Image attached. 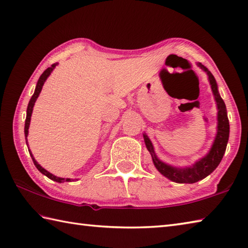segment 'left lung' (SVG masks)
Returning <instances> with one entry per match:
<instances>
[{
  "label": "left lung",
  "instance_id": "left-lung-1",
  "mask_svg": "<svg viewBox=\"0 0 248 248\" xmlns=\"http://www.w3.org/2000/svg\"><path fill=\"white\" fill-rule=\"evenodd\" d=\"M197 66L200 67L206 74V76H208V80L211 85L212 93L214 95V99L217 107L216 135L209 152L206 153L203 157L196 160L193 165L175 167L170 164H167L160 158H158V156L155 153L152 141L150 140L148 135L143 133L144 143L151 156H152V160L155 168L158 170V172L166 176L167 179L175 182V183L193 184L210 175L217 168V166L219 165L221 159H223V156L226 152L227 143H228L229 140V120L228 115H227L226 105L223 98L220 97L218 92V85L216 83L214 76L211 74L210 70L206 68L204 65H202L201 63H197Z\"/></svg>",
  "mask_w": 248,
  "mask_h": 248
}]
</instances>
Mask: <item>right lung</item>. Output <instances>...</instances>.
Instances as JSON below:
<instances>
[{"mask_svg": "<svg viewBox=\"0 0 248 248\" xmlns=\"http://www.w3.org/2000/svg\"><path fill=\"white\" fill-rule=\"evenodd\" d=\"M58 63H54L51 65V67H48L45 72L40 75V77L38 79L37 81V84H36V88H35V91H34V94L31 97V99H30L29 102V105H28V109H27V119H25V124H24V137H25V142H27V145H28V149H29V143H28V135H29V127H30V123H31V117H32V112H33V108H34V105H35V102H36V99L38 98V96L40 94V92H42V89L44 87V83L46 82V80L48 79V77L50 75H51V73L53 72V69L55 68V66H57ZM29 153L30 155H31V157L33 159V163L35 165V167L42 172L44 175H46L47 178H49L50 180H52L54 182H58V183H64V182H72L74 181L73 179H65V178H60V176H57L54 175L52 173H50L49 171H47L46 169H44L42 166H40L36 159L34 158V156L31 152V150L29 149Z\"/></svg>", "mask_w": 248, "mask_h": 248, "instance_id": "add662e5", "label": "right lung"}]
</instances>
